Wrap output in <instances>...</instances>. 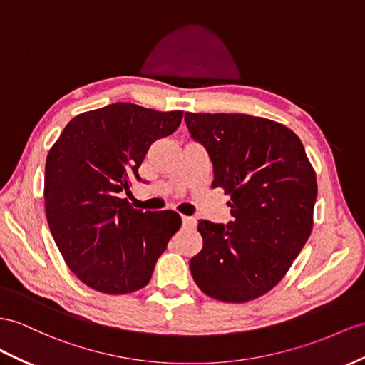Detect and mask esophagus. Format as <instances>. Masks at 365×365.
<instances>
[{
  "label": "esophagus",
  "instance_id": "obj_1",
  "mask_svg": "<svg viewBox=\"0 0 365 365\" xmlns=\"http://www.w3.org/2000/svg\"><path fill=\"white\" fill-rule=\"evenodd\" d=\"M182 222H183V227H186V228L195 227V219L191 216H182Z\"/></svg>",
  "mask_w": 365,
  "mask_h": 365
}]
</instances>
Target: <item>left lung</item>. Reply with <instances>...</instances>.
<instances>
[{"instance_id": "1", "label": "left lung", "mask_w": 365, "mask_h": 365, "mask_svg": "<svg viewBox=\"0 0 365 365\" xmlns=\"http://www.w3.org/2000/svg\"><path fill=\"white\" fill-rule=\"evenodd\" d=\"M212 163V188L231 197L227 225L199 222L203 247L190 269L205 294L248 302L276 287L313 228L317 183L301 140L277 121L247 114H185Z\"/></svg>"}]
</instances>
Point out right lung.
Returning a JSON list of instances; mask_svg holds the SVG:
<instances>
[{
	"label": "right lung",
	"instance_id": "right-lung-1",
	"mask_svg": "<svg viewBox=\"0 0 365 365\" xmlns=\"http://www.w3.org/2000/svg\"><path fill=\"white\" fill-rule=\"evenodd\" d=\"M182 110L112 103L72 118L46 158L44 205L52 237L71 272L106 294L143 288L179 231L175 211H142L121 192L155 140L180 126Z\"/></svg>",
	"mask_w": 365,
	"mask_h": 365
}]
</instances>
